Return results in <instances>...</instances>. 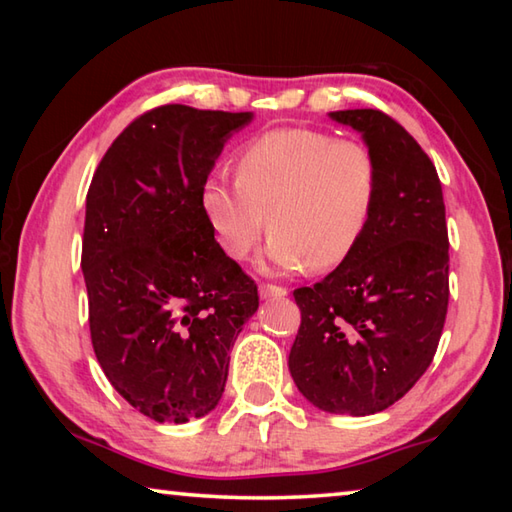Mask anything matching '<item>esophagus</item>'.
Wrapping results in <instances>:
<instances>
[{
    "mask_svg": "<svg viewBox=\"0 0 512 512\" xmlns=\"http://www.w3.org/2000/svg\"><path fill=\"white\" fill-rule=\"evenodd\" d=\"M287 289L284 287H280V284H262V287H259V296L262 298H282V296H287Z\"/></svg>",
    "mask_w": 512,
    "mask_h": 512,
    "instance_id": "obj_1",
    "label": "esophagus"
}]
</instances>
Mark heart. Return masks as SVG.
Instances as JSON below:
<instances>
[{"label": "heart", "mask_w": 512, "mask_h": 512, "mask_svg": "<svg viewBox=\"0 0 512 512\" xmlns=\"http://www.w3.org/2000/svg\"><path fill=\"white\" fill-rule=\"evenodd\" d=\"M237 183L210 176L201 210L232 259H244L268 225L280 268L327 271L345 262L377 212L381 171L370 146L316 128H273L235 155Z\"/></svg>", "instance_id": "1"}]
</instances>
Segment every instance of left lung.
<instances>
[{"mask_svg":"<svg viewBox=\"0 0 512 512\" xmlns=\"http://www.w3.org/2000/svg\"><path fill=\"white\" fill-rule=\"evenodd\" d=\"M381 171L377 212L357 250L314 287L293 291L300 327L289 370L327 413L370 415L431 366L449 305L443 187L422 146L381 110H336Z\"/></svg>","mask_w":512,"mask_h":512,"instance_id":"left-lung-1","label":"left lung"}]
</instances>
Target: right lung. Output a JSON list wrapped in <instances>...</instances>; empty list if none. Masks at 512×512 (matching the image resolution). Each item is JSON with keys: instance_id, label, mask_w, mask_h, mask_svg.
Wrapping results in <instances>:
<instances>
[{"instance_id": "1", "label": "right lung", "mask_w": 512, "mask_h": 512, "mask_svg": "<svg viewBox=\"0 0 512 512\" xmlns=\"http://www.w3.org/2000/svg\"><path fill=\"white\" fill-rule=\"evenodd\" d=\"M250 117L151 108L92 176L81 253L92 348L115 391L155 422L219 404L228 352L259 307L255 280L216 244L201 210L223 142Z\"/></svg>"}]
</instances>
